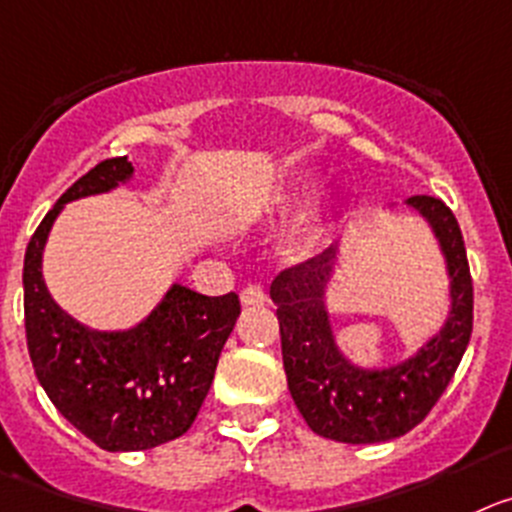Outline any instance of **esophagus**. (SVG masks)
<instances>
[{"label": "esophagus", "instance_id": "1", "mask_svg": "<svg viewBox=\"0 0 512 512\" xmlns=\"http://www.w3.org/2000/svg\"><path fill=\"white\" fill-rule=\"evenodd\" d=\"M240 300H242V305L252 308V305H262V303H265L267 293H265V288H262L260 283H252V285H247L245 290H242Z\"/></svg>", "mask_w": 512, "mask_h": 512}]
</instances>
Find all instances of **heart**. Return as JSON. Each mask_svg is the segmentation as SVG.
Masks as SVG:
<instances>
[{"label":"heart","instance_id":"1","mask_svg":"<svg viewBox=\"0 0 512 512\" xmlns=\"http://www.w3.org/2000/svg\"><path fill=\"white\" fill-rule=\"evenodd\" d=\"M300 199H303V194H300V191H293V194H285V197H280V204H278L280 212H288V209L295 207V204H298ZM318 232H321V229H318V224H315V222L305 224L303 232H300L298 245H300V247H308L310 242H313L315 237H318Z\"/></svg>","mask_w":512,"mask_h":512}]
</instances>
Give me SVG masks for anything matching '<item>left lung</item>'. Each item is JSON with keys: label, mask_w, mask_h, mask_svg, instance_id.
I'll return each instance as SVG.
<instances>
[{"label": "left lung", "mask_w": 512, "mask_h": 512, "mask_svg": "<svg viewBox=\"0 0 512 512\" xmlns=\"http://www.w3.org/2000/svg\"><path fill=\"white\" fill-rule=\"evenodd\" d=\"M409 204L427 217L447 257L452 313L439 336L407 364L364 371L348 364L336 348L323 303L336 247L285 267L270 285L288 389L308 427L326 439L371 444L407 434L432 412L470 343L472 275L460 224L442 199L419 194Z\"/></svg>", "instance_id": "left-lung-1"}]
</instances>
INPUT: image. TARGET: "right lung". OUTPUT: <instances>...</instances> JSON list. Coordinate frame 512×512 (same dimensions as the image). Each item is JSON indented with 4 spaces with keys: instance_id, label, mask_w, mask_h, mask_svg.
<instances>
[{
    "instance_id": "right-lung-1",
    "label": "right lung",
    "mask_w": 512,
    "mask_h": 512,
    "mask_svg": "<svg viewBox=\"0 0 512 512\" xmlns=\"http://www.w3.org/2000/svg\"><path fill=\"white\" fill-rule=\"evenodd\" d=\"M126 156L105 159L45 214L25 252V333L37 381L57 412L100 450H151L197 419L232 333L240 298L199 295L174 285L141 326L98 333L57 308L42 280V247L65 202L126 181Z\"/></svg>"
}]
</instances>
